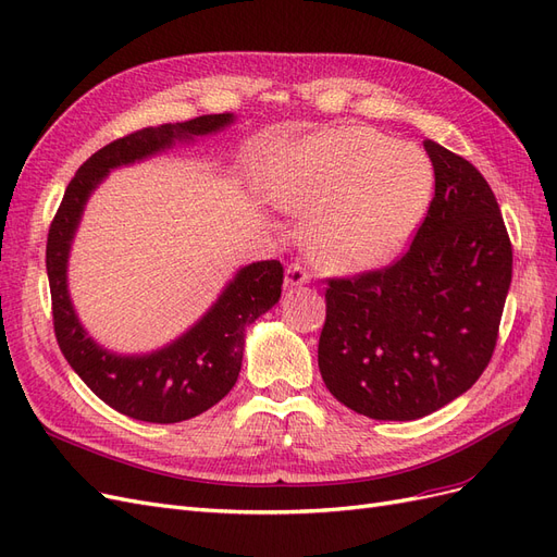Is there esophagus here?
I'll return each instance as SVG.
<instances>
[{"mask_svg":"<svg viewBox=\"0 0 557 557\" xmlns=\"http://www.w3.org/2000/svg\"><path fill=\"white\" fill-rule=\"evenodd\" d=\"M308 280H310V275H308V271H305L302 265L292 263L289 268H286V273H284V286H286V289H296V286H302Z\"/></svg>","mask_w":557,"mask_h":557,"instance_id":"34e87169","label":"esophagus"}]
</instances>
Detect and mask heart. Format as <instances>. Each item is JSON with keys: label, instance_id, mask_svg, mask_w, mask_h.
Instances as JSON below:
<instances>
[{"label": "heart", "instance_id": "heart-1", "mask_svg": "<svg viewBox=\"0 0 557 557\" xmlns=\"http://www.w3.org/2000/svg\"><path fill=\"white\" fill-rule=\"evenodd\" d=\"M430 159L361 124L329 127L282 157L273 201L310 222L305 245L326 271L358 275L407 252L433 203Z\"/></svg>", "mask_w": 557, "mask_h": 557}]
</instances>
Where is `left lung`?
Instances as JSON below:
<instances>
[{"label": "left lung", "instance_id": "obj_1", "mask_svg": "<svg viewBox=\"0 0 557 557\" xmlns=\"http://www.w3.org/2000/svg\"><path fill=\"white\" fill-rule=\"evenodd\" d=\"M423 148L435 196L409 252L326 289L321 380L376 421L428 417L472 388L511 284V243L486 177L435 140Z\"/></svg>", "mask_w": 557, "mask_h": 557}]
</instances>
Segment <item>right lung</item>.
<instances>
[{
    "label": "right lung",
    "instance_id": "add662e5",
    "mask_svg": "<svg viewBox=\"0 0 557 557\" xmlns=\"http://www.w3.org/2000/svg\"><path fill=\"white\" fill-rule=\"evenodd\" d=\"M233 122V113L201 115L187 122L159 124L109 143L76 171L48 231L46 271L58 345L97 398L136 421H187L226 396L240 374L245 331L277 305L284 268L275 259L238 268L218 300L183 335L154 351L117 354L99 345L78 319L69 294L71 247L89 196L111 171L220 134Z\"/></svg>",
    "mask_w": 557,
    "mask_h": 557
}]
</instances>
